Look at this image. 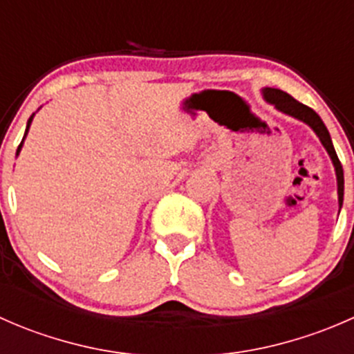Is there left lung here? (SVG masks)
Masks as SVG:
<instances>
[{"instance_id": "left-lung-1", "label": "left lung", "mask_w": 354, "mask_h": 354, "mask_svg": "<svg viewBox=\"0 0 354 354\" xmlns=\"http://www.w3.org/2000/svg\"><path fill=\"white\" fill-rule=\"evenodd\" d=\"M263 97H266V101H269L270 104H276V108L279 111H283V113H286V114H289V116L296 118V120L305 121V123L310 124V127L313 128V131L319 135L320 142H322L324 147L327 149V152H329L332 162H334L335 176H337L339 205L342 207V197H344V173H342L341 160H339L337 154H335L334 145H332L329 130L326 128L324 121L320 120L319 114H317L312 108H308V106L301 104V102H298L296 99H292L291 95L286 94V92L279 91V88H270V87L263 88Z\"/></svg>"}]
</instances>
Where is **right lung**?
<instances>
[{
	"instance_id": "obj_1",
	"label": "right lung",
	"mask_w": 354,
	"mask_h": 354,
	"mask_svg": "<svg viewBox=\"0 0 354 354\" xmlns=\"http://www.w3.org/2000/svg\"><path fill=\"white\" fill-rule=\"evenodd\" d=\"M30 121H32V116H30V120H28V123H27V130H28V127H30ZM27 130H25V131H27ZM20 149H22V144H20L19 149H17V154H19V152H20Z\"/></svg>"
}]
</instances>
